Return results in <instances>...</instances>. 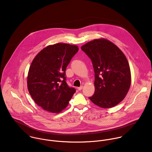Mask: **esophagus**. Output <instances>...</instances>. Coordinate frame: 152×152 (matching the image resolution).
Segmentation results:
<instances>
[{
    "label": "esophagus",
    "instance_id": "obj_1",
    "mask_svg": "<svg viewBox=\"0 0 152 152\" xmlns=\"http://www.w3.org/2000/svg\"><path fill=\"white\" fill-rule=\"evenodd\" d=\"M82 89H83V86H81L77 88V89H78L79 91H81Z\"/></svg>",
    "mask_w": 152,
    "mask_h": 152
}]
</instances>
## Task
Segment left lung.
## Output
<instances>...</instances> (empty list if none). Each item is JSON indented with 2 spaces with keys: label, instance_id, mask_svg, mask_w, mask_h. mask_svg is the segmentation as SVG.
I'll list each match as a JSON object with an SVG mask.
<instances>
[{
  "label": "left lung",
  "instance_id": "8db88e82",
  "mask_svg": "<svg viewBox=\"0 0 152 152\" xmlns=\"http://www.w3.org/2000/svg\"><path fill=\"white\" fill-rule=\"evenodd\" d=\"M91 59L94 71V94L89 97L96 105L110 108L121 102L129 90V64L121 50L105 39H94L81 47Z\"/></svg>",
  "mask_w": 152,
  "mask_h": 152
}]
</instances>
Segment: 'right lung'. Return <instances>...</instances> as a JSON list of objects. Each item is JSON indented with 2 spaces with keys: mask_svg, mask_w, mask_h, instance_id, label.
<instances>
[{
  "mask_svg": "<svg viewBox=\"0 0 152 152\" xmlns=\"http://www.w3.org/2000/svg\"><path fill=\"white\" fill-rule=\"evenodd\" d=\"M76 45L58 43L42 49L31 63L28 89L34 102L51 113L65 109L76 90L66 82V69L77 52Z\"/></svg>",
  "mask_w": 152,
  "mask_h": 152,
  "instance_id": "add662e5",
  "label": "right lung"
}]
</instances>
